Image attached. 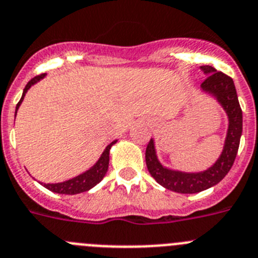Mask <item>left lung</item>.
<instances>
[{"label":"left lung","instance_id":"left-lung-1","mask_svg":"<svg viewBox=\"0 0 258 258\" xmlns=\"http://www.w3.org/2000/svg\"><path fill=\"white\" fill-rule=\"evenodd\" d=\"M207 77L202 82V91L212 95L225 110L229 119L224 149L210 168L201 172H182L164 167L158 161L154 140H150L145 152L146 167L158 184L181 194H194L215 186L227 175L235 161L243 131L242 109L239 105L234 81L211 66L201 67Z\"/></svg>","mask_w":258,"mask_h":258}]
</instances>
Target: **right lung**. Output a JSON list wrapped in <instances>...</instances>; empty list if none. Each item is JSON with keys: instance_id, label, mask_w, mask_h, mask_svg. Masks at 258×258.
Listing matches in <instances>:
<instances>
[{"instance_id": "obj_1", "label": "right lung", "mask_w": 258, "mask_h": 258, "mask_svg": "<svg viewBox=\"0 0 258 258\" xmlns=\"http://www.w3.org/2000/svg\"><path fill=\"white\" fill-rule=\"evenodd\" d=\"M43 77H45V74H41V76H37V77L32 78V80L27 83L24 91H23L22 99H20L19 103L16 104L15 117L20 104L24 100V96L25 94H27L28 90L31 89L33 85H36L37 82H39ZM115 143H117V140L112 141V143L109 144L105 148V150L103 152V154L100 155V158L97 159L96 163H95L91 168H89L87 171L81 173V175L76 176V177L73 178H69V180L67 181H62V182H56V184H43V182H41V184H42L46 189L51 190V191L57 192V194H69V196L80 194V192L87 191V190L92 189V187H94L95 185L99 184V182L104 178V176H105L109 167V152H110V148H112Z\"/></svg>"}]
</instances>
